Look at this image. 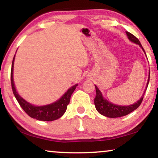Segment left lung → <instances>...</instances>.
Segmentation results:
<instances>
[{"label": "left lung", "mask_w": 158, "mask_h": 158, "mask_svg": "<svg viewBox=\"0 0 158 158\" xmlns=\"http://www.w3.org/2000/svg\"><path fill=\"white\" fill-rule=\"evenodd\" d=\"M127 32V35L129 39L133 43L138 44L139 45L141 48H142V50H144V53L145 51L144 48L141 45L139 40L138 38L134 36V35H132L131 33L129 32V31H126ZM146 54V53H145ZM149 81H150V78L148 79V82L147 87H148ZM95 89H96V97L94 98V105H95V108L98 111L100 114L102 115H105V116L108 117V118H118V117H122L124 116V115H127L129 114L130 113H131L132 111L136 110V108H139V106H140L141 103H142L143 98H144V93L142 97V98H140L139 100H138L137 102L134 103L131 106H116V105H114L111 102H108V100H106L103 97L102 95V93L99 90V89L95 86Z\"/></svg>", "instance_id": "1"}]
</instances>
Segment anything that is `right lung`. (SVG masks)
Returning <instances> with one entry per match:
<instances>
[{"instance_id": "1", "label": "right lung", "mask_w": 158, "mask_h": 158, "mask_svg": "<svg viewBox=\"0 0 158 158\" xmlns=\"http://www.w3.org/2000/svg\"><path fill=\"white\" fill-rule=\"evenodd\" d=\"M14 58H13L11 66V71H10V83H11V87L13 90V93L17 100L19 104L22 107V108L25 111L27 115L31 118H35L39 121H52L54 120L59 118L64 114L66 112L67 106L70 102L71 96L74 91L77 85L73 86L70 89H68L66 93L62 96V98L59 99L58 101L53 102V103L48 105L45 106H35L29 104L26 100L19 95L18 92L15 89V86L14 84L13 80V68H14Z\"/></svg>"}]
</instances>
